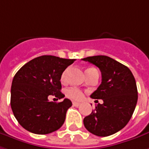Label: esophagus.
Returning <instances> with one entry per match:
<instances>
[{"mask_svg":"<svg viewBox=\"0 0 149 149\" xmlns=\"http://www.w3.org/2000/svg\"><path fill=\"white\" fill-rule=\"evenodd\" d=\"M72 105H73V106H75V107H79V106L81 105V103L74 101V102H72Z\"/></svg>","mask_w":149,"mask_h":149,"instance_id":"1","label":"esophagus"}]
</instances>
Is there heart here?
Instances as JSON below:
<instances>
[{
	"instance_id": "obj_1",
	"label": "heart",
	"mask_w": 149,
	"mask_h": 149,
	"mask_svg": "<svg viewBox=\"0 0 149 149\" xmlns=\"http://www.w3.org/2000/svg\"><path fill=\"white\" fill-rule=\"evenodd\" d=\"M89 69H91V68H89ZM87 69V70H89ZM68 72V68H67L63 72V73L61 75V81H65L67 79V75ZM66 95L75 100H81L83 98V92L79 90L77 88H69L66 91Z\"/></svg>"
}]
</instances>
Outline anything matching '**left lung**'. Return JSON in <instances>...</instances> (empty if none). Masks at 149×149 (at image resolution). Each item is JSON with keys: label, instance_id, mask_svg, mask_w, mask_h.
Segmentation results:
<instances>
[{"label": "left lung", "instance_id": "obj_1", "mask_svg": "<svg viewBox=\"0 0 149 149\" xmlns=\"http://www.w3.org/2000/svg\"><path fill=\"white\" fill-rule=\"evenodd\" d=\"M82 59L100 68L102 82L91 97L104 101L84 118V125L97 136L115 134L125 127L134 113L138 100L135 79L127 67L109 56L97 55Z\"/></svg>", "mask_w": 149, "mask_h": 149}]
</instances>
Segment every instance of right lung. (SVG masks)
I'll return each mask as SVG.
<instances>
[{
	"mask_svg": "<svg viewBox=\"0 0 149 149\" xmlns=\"http://www.w3.org/2000/svg\"><path fill=\"white\" fill-rule=\"evenodd\" d=\"M75 60L42 55L16 72L11 86L10 105L15 118L25 130L46 134L58 130L64 123L71 100L49 102L48 97H64L60 92L61 75Z\"/></svg>",
	"mask_w": 149,
	"mask_h": 149,
	"instance_id": "obj_1",
	"label": "right lung"
}]
</instances>
